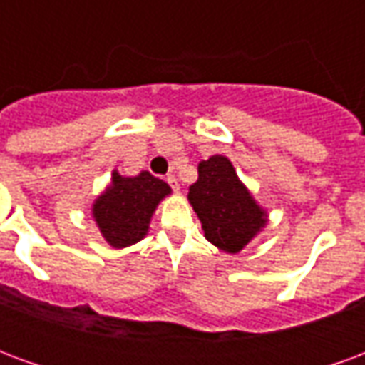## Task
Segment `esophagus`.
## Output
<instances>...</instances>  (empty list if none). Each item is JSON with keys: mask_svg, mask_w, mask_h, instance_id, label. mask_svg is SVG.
Returning <instances> with one entry per match:
<instances>
[{"mask_svg": "<svg viewBox=\"0 0 365 365\" xmlns=\"http://www.w3.org/2000/svg\"><path fill=\"white\" fill-rule=\"evenodd\" d=\"M166 182L170 183V187H172V190H174V191L180 190V183H178V178H175L174 174L166 175Z\"/></svg>", "mask_w": 365, "mask_h": 365, "instance_id": "1", "label": "esophagus"}]
</instances>
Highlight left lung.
Wrapping results in <instances>:
<instances>
[{
    "instance_id": "left-lung-1",
    "label": "left lung",
    "mask_w": 365,
    "mask_h": 365,
    "mask_svg": "<svg viewBox=\"0 0 365 365\" xmlns=\"http://www.w3.org/2000/svg\"><path fill=\"white\" fill-rule=\"evenodd\" d=\"M187 197L207 240L225 252H240L266 222V215L240 183L230 160L219 154L199 164L197 182Z\"/></svg>"
}]
</instances>
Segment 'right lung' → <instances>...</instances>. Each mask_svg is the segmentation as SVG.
<instances>
[{"instance_id":"1","label":"right lung","mask_w":365,"mask_h":365,"mask_svg":"<svg viewBox=\"0 0 365 365\" xmlns=\"http://www.w3.org/2000/svg\"><path fill=\"white\" fill-rule=\"evenodd\" d=\"M168 193L170 185L150 172L135 178H123L113 172L111 187H107L93 205V219L111 246L135 245L146 235L154 209Z\"/></svg>"}]
</instances>
